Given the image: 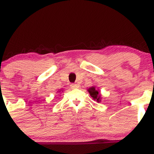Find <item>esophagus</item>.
Wrapping results in <instances>:
<instances>
[{"label": "esophagus", "mask_w": 154, "mask_h": 154, "mask_svg": "<svg viewBox=\"0 0 154 154\" xmlns=\"http://www.w3.org/2000/svg\"><path fill=\"white\" fill-rule=\"evenodd\" d=\"M79 88V85L77 84H72L71 85V88L72 89H76V88Z\"/></svg>", "instance_id": "obj_1"}]
</instances>
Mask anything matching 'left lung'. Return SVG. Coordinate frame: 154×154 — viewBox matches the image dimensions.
Segmentation results:
<instances>
[{"mask_svg": "<svg viewBox=\"0 0 154 154\" xmlns=\"http://www.w3.org/2000/svg\"><path fill=\"white\" fill-rule=\"evenodd\" d=\"M88 91V93H90L91 96L93 98V99L97 101L98 103H100L101 101V94H100V92L99 91V89L96 88L95 86H92V87L89 88L87 90Z\"/></svg>", "mask_w": 154, "mask_h": 154, "instance_id": "obj_1", "label": "left lung"}]
</instances>
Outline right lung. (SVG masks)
<instances>
[{
  "instance_id": "add662e5",
  "label": "right lung",
  "mask_w": 154,
  "mask_h": 154,
  "mask_svg": "<svg viewBox=\"0 0 154 154\" xmlns=\"http://www.w3.org/2000/svg\"><path fill=\"white\" fill-rule=\"evenodd\" d=\"M63 91V89H61V90H59V91H58L57 92L58 93H62Z\"/></svg>"
}]
</instances>
